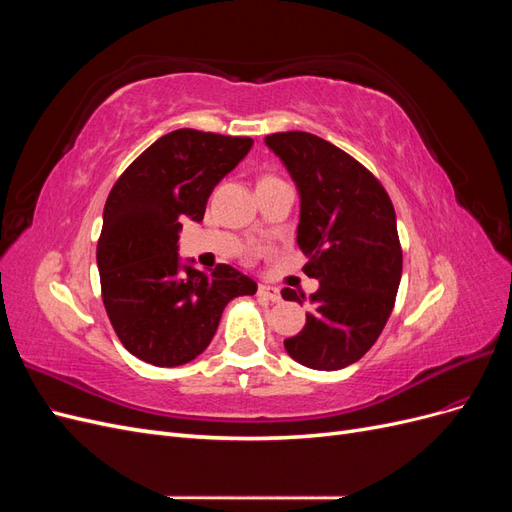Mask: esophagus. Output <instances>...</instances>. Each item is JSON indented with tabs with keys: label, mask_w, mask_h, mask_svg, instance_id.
<instances>
[{
	"label": "esophagus",
	"mask_w": 512,
	"mask_h": 512,
	"mask_svg": "<svg viewBox=\"0 0 512 512\" xmlns=\"http://www.w3.org/2000/svg\"><path fill=\"white\" fill-rule=\"evenodd\" d=\"M258 297L265 299V301H271V303H280L282 301L280 290H277L275 286H267V284H260L258 286Z\"/></svg>",
	"instance_id": "obj_1"
}]
</instances>
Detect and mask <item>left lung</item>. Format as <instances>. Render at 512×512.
Here are the masks:
<instances>
[{
  "mask_svg": "<svg viewBox=\"0 0 512 512\" xmlns=\"http://www.w3.org/2000/svg\"><path fill=\"white\" fill-rule=\"evenodd\" d=\"M265 143L299 190L303 271L320 282L303 331L284 348L309 369H344L376 344L393 312L404 262L393 203L363 164L320 136L277 132ZM282 297L305 301L290 288Z\"/></svg>",
  "mask_w": 512,
  "mask_h": 512,
  "instance_id": "obj_1",
  "label": "left lung"
}]
</instances>
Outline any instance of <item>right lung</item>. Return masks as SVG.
Returning a JSON list of instances; mask_svg holds the SVG:
<instances>
[{
  "mask_svg": "<svg viewBox=\"0 0 512 512\" xmlns=\"http://www.w3.org/2000/svg\"><path fill=\"white\" fill-rule=\"evenodd\" d=\"M247 136L175 130L147 147L113 185L102 215L98 269L108 320L130 354L158 367L194 361L224 307L256 282L230 265L211 273L181 260V222H203L207 200L252 149Z\"/></svg>",
  "mask_w": 512,
  "mask_h": 512,
  "instance_id": "right-lung-1",
  "label": "right lung"
}]
</instances>
